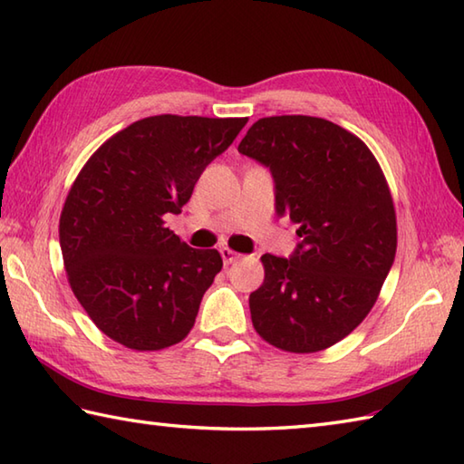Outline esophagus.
Segmentation results:
<instances>
[{
  "mask_svg": "<svg viewBox=\"0 0 464 464\" xmlns=\"http://www.w3.org/2000/svg\"><path fill=\"white\" fill-rule=\"evenodd\" d=\"M219 253H221V257H223V263H225V265H231V263H235V261H237V259L241 257L239 253H235V251L229 249V247L219 249Z\"/></svg>",
  "mask_w": 464,
  "mask_h": 464,
  "instance_id": "1",
  "label": "esophagus"
}]
</instances>
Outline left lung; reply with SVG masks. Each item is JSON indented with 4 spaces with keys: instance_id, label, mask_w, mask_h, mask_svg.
<instances>
[{
    "instance_id": "8db88e82",
    "label": "left lung",
    "mask_w": 464,
    "mask_h": 464,
    "mask_svg": "<svg viewBox=\"0 0 464 464\" xmlns=\"http://www.w3.org/2000/svg\"><path fill=\"white\" fill-rule=\"evenodd\" d=\"M239 153L267 167L275 213L299 223L289 257L265 253L253 327L277 349L317 353L372 309L397 253L387 181L369 147L321 117H263Z\"/></svg>"
}]
</instances>
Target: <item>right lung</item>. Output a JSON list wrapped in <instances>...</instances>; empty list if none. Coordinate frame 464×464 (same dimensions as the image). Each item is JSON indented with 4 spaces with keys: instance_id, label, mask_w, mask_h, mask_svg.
Segmentation results:
<instances>
[{
    "instance_id": "add662e5",
    "label": "right lung",
    "mask_w": 464,
    "mask_h": 464,
    "mask_svg": "<svg viewBox=\"0 0 464 464\" xmlns=\"http://www.w3.org/2000/svg\"><path fill=\"white\" fill-rule=\"evenodd\" d=\"M245 123L247 117H145L107 140L77 175L59 245L77 301L110 339L157 351L191 331L223 259L189 247L163 217L181 211L205 167Z\"/></svg>"
}]
</instances>
